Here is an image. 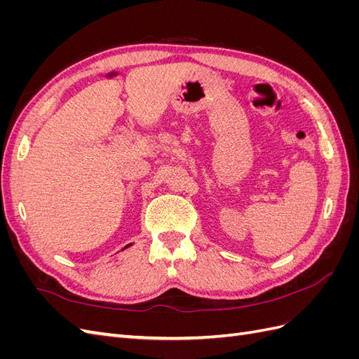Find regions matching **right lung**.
<instances>
[{
	"label": "right lung",
	"instance_id": "obj_1",
	"mask_svg": "<svg viewBox=\"0 0 359 359\" xmlns=\"http://www.w3.org/2000/svg\"><path fill=\"white\" fill-rule=\"evenodd\" d=\"M127 247H130V244H128V245H127Z\"/></svg>",
	"mask_w": 359,
	"mask_h": 359
}]
</instances>
